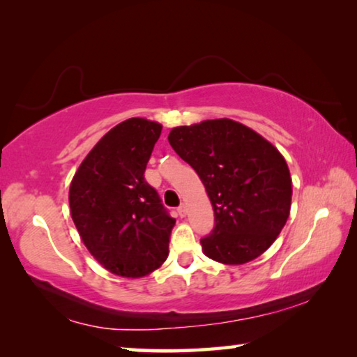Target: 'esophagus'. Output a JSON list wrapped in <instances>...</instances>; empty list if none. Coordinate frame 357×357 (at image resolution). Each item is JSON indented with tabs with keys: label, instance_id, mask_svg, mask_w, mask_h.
Wrapping results in <instances>:
<instances>
[{
	"label": "esophagus",
	"instance_id": "esophagus-1",
	"mask_svg": "<svg viewBox=\"0 0 357 357\" xmlns=\"http://www.w3.org/2000/svg\"><path fill=\"white\" fill-rule=\"evenodd\" d=\"M176 213H178V215H179V217H185V214H187V208H185V204H184V203L181 204V206H178Z\"/></svg>",
	"mask_w": 357,
	"mask_h": 357
}]
</instances>
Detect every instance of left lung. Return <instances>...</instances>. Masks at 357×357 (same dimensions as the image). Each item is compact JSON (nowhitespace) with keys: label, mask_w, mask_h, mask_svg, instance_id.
Returning a JSON list of instances; mask_svg holds the SVG:
<instances>
[{"label":"left lung","mask_w":357,"mask_h":357,"mask_svg":"<svg viewBox=\"0 0 357 357\" xmlns=\"http://www.w3.org/2000/svg\"><path fill=\"white\" fill-rule=\"evenodd\" d=\"M168 142L200 176L213 204L215 225L200 241L204 255L244 264L268 250L285 227L293 195L277 148L227 118L174 128Z\"/></svg>","instance_id":"left-lung-1"}]
</instances>
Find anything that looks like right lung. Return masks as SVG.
<instances>
[{"label":"right lung","instance_id":"1","mask_svg":"<svg viewBox=\"0 0 357 357\" xmlns=\"http://www.w3.org/2000/svg\"><path fill=\"white\" fill-rule=\"evenodd\" d=\"M162 126L130 118L100 138L69 189L83 244L110 273L143 277L165 261L176 220L144 179Z\"/></svg>","mask_w":357,"mask_h":357}]
</instances>
